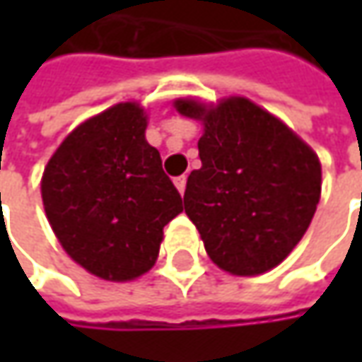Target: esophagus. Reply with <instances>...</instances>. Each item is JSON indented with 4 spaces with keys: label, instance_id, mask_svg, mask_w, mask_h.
I'll use <instances>...</instances> for the list:
<instances>
[{
    "label": "esophagus",
    "instance_id": "1",
    "mask_svg": "<svg viewBox=\"0 0 362 362\" xmlns=\"http://www.w3.org/2000/svg\"><path fill=\"white\" fill-rule=\"evenodd\" d=\"M175 187L179 189V193L183 195L185 193V185H187V177L185 175H179V177H175Z\"/></svg>",
    "mask_w": 362,
    "mask_h": 362
}]
</instances>
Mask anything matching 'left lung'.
<instances>
[{"label": "left lung", "mask_w": 362, "mask_h": 362, "mask_svg": "<svg viewBox=\"0 0 362 362\" xmlns=\"http://www.w3.org/2000/svg\"><path fill=\"white\" fill-rule=\"evenodd\" d=\"M175 108L203 122L202 167L191 171L185 214L207 256L235 276L276 268L306 233L320 199V160L298 134L243 96Z\"/></svg>", "instance_id": "8db88e82"}]
</instances>
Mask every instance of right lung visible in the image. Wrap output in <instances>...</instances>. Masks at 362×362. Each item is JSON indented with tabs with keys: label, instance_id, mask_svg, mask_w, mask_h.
Listing matches in <instances>:
<instances>
[{
	"label": "right lung",
	"instance_id": "add662e5",
	"mask_svg": "<svg viewBox=\"0 0 362 362\" xmlns=\"http://www.w3.org/2000/svg\"><path fill=\"white\" fill-rule=\"evenodd\" d=\"M145 131L143 106L115 105L78 124L42 177L44 209L66 254L110 282L151 270L163 228L183 211Z\"/></svg>",
	"mask_w": 362,
	"mask_h": 362
}]
</instances>
